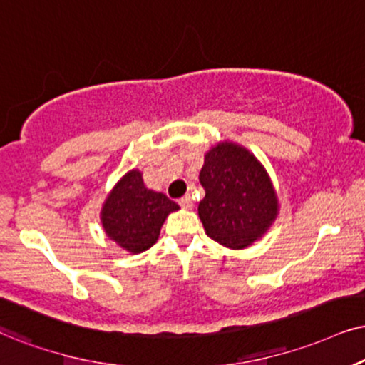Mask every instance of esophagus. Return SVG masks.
<instances>
[{
	"label": "esophagus",
	"mask_w": 365,
	"mask_h": 365,
	"mask_svg": "<svg viewBox=\"0 0 365 365\" xmlns=\"http://www.w3.org/2000/svg\"><path fill=\"white\" fill-rule=\"evenodd\" d=\"M180 205H182L183 209L190 210L192 207H193V198H192L190 195H185V197H182V198H180Z\"/></svg>",
	"instance_id": "obj_1"
}]
</instances>
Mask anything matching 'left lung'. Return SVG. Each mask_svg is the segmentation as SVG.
<instances>
[{
	"instance_id": "left-lung-1",
	"label": "left lung",
	"mask_w": 365,
	"mask_h": 365,
	"mask_svg": "<svg viewBox=\"0 0 365 365\" xmlns=\"http://www.w3.org/2000/svg\"><path fill=\"white\" fill-rule=\"evenodd\" d=\"M205 197L198 217L220 246L241 251L264 236L279 214V195L261 160L236 141L220 140L204 155L198 175Z\"/></svg>"
}]
</instances>
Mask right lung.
<instances>
[{"instance_id": "1", "label": "right lung", "mask_w": 365, "mask_h": 365, "mask_svg": "<svg viewBox=\"0 0 365 365\" xmlns=\"http://www.w3.org/2000/svg\"><path fill=\"white\" fill-rule=\"evenodd\" d=\"M177 210L180 205L163 192L146 187L140 168H131L106 195L99 219L106 237L129 255H140L158 241L161 225Z\"/></svg>"}]
</instances>
